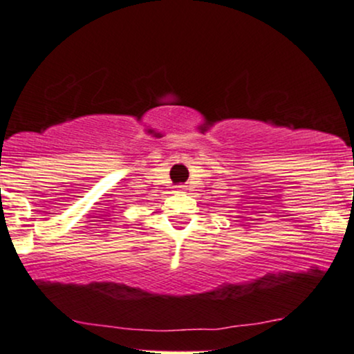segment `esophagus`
Segmentation results:
<instances>
[{
  "label": "esophagus",
  "instance_id": "esophagus-1",
  "mask_svg": "<svg viewBox=\"0 0 354 354\" xmlns=\"http://www.w3.org/2000/svg\"><path fill=\"white\" fill-rule=\"evenodd\" d=\"M186 189H188V186H185V185H178V186H176L178 193H185Z\"/></svg>",
  "mask_w": 354,
  "mask_h": 354
}]
</instances>
